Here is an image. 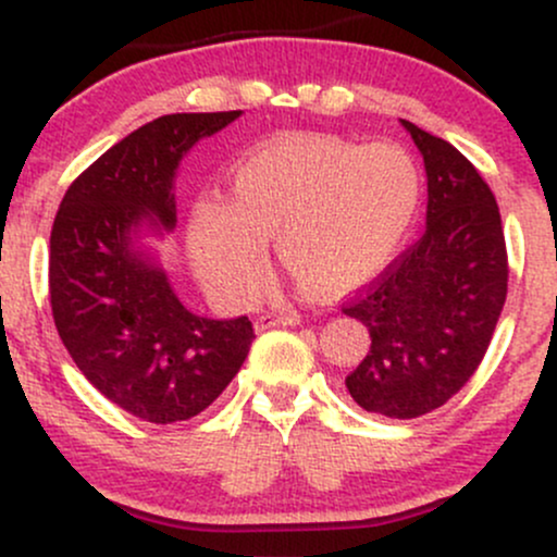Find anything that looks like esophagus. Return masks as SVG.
<instances>
[{
	"instance_id": "34e87169",
	"label": "esophagus",
	"mask_w": 557,
	"mask_h": 557,
	"mask_svg": "<svg viewBox=\"0 0 557 557\" xmlns=\"http://www.w3.org/2000/svg\"><path fill=\"white\" fill-rule=\"evenodd\" d=\"M300 324L298 311H267V314L257 317V330H270V327H296Z\"/></svg>"
}]
</instances>
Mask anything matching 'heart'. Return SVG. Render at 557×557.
Returning a JSON list of instances; mask_svg holds the SVG:
<instances>
[{"label": "heart", "mask_w": 557, "mask_h": 557, "mask_svg": "<svg viewBox=\"0 0 557 557\" xmlns=\"http://www.w3.org/2000/svg\"><path fill=\"white\" fill-rule=\"evenodd\" d=\"M424 177L406 146L337 136L267 144L238 164L233 201L201 198L188 222L198 277L233 304L267 283V238L300 287L341 296L385 272L417 222Z\"/></svg>", "instance_id": "b5f03b06"}]
</instances>
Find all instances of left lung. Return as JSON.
<instances>
[{"instance_id":"8db88e82","label":"left lung","mask_w":557,"mask_h":557,"mask_svg":"<svg viewBox=\"0 0 557 557\" xmlns=\"http://www.w3.org/2000/svg\"><path fill=\"white\" fill-rule=\"evenodd\" d=\"M424 157L426 230L343 306L372 337L345 376L363 411L417 419L445 406L482 363L508 293L495 196L456 146L400 120Z\"/></svg>"}]
</instances>
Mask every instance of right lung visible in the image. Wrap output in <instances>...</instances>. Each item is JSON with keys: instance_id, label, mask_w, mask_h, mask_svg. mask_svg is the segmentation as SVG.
I'll list each match as a JSON object with an SVG mask.
<instances>
[{"instance_id": "obj_1", "label": "right lung", "mask_w": 557, "mask_h": 557, "mask_svg": "<svg viewBox=\"0 0 557 557\" xmlns=\"http://www.w3.org/2000/svg\"><path fill=\"white\" fill-rule=\"evenodd\" d=\"M238 117L240 110L151 120L83 170L54 216L49 298L57 332L107 400L151 424L212 406L257 337L248 317L207 319L185 309L140 243L175 227L183 157Z\"/></svg>"}]
</instances>
